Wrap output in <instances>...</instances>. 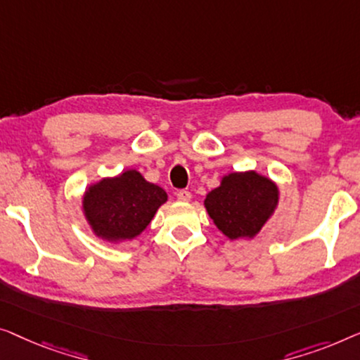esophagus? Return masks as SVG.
Masks as SVG:
<instances>
[{
  "mask_svg": "<svg viewBox=\"0 0 360 360\" xmlns=\"http://www.w3.org/2000/svg\"><path fill=\"white\" fill-rule=\"evenodd\" d=\"M176 197H178L179 202H189L192 195H191L189 191H178V192H176Z\"/></svg>",
  "mask_w": 360,
  "mask_h": 360,
  "instance_id": "obj_1",
  "label": "esophagus"
}]
</instances>
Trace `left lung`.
Returning <instances> with one entry per match:
<instances>
[{
	"label": "left lung",
	"mask_w": 360,
	"mask_h": 360,
	"mask_svg": "<svg viewBox=\"0 0 360 360\" xmlns=\"http://www.w3.org/2000/svg\"><path fill=\"white\" fill-rule=\"evenodd\" d=\"M279 197L276 181L255 169L235 171L205 195L204 207L230 241L252 240L274 215Z\"/></svg>",
	"instance_id": "8db88e82"
}]
</instances>
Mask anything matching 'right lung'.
<instances>
[{
	"mask_svg": "<svg viewBox=\"0 0 360 360\" xmlns=\"http://www.w3.org/2000/svg\"><path fill=\"white\" fill-rule=\"evenodd\" d=\"M166 200L163 187L146 181L140 171L127 169L86 187L81 210L93 235L120 245L135 240Z\"/></svg>",
	"mask_w": 360,
	"mask_h": 360,
	"instance_id": "add662e5",
	"label": "right lung"
}]
</instances>
